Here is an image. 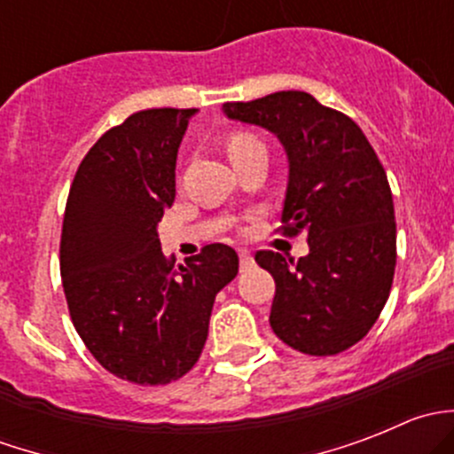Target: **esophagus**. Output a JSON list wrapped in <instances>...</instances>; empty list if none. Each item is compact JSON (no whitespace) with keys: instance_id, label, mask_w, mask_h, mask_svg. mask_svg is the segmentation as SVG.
<instances>
[{"instance_id":"34e87169","label":"esophagus","mask_w":454,"mask_h":454,"mask_svg":"<svg viewBox=\"0 0 454 454\" xmlns=\"http://www.w3.org/2000/svg\"><path fill=\"white\" fill-rule=\"evenodd\" d=\"M239 261H241V272H246V270H250L254 265V259H253V254L250 253H246V250H241L239 253Z\"/></svg>"}]
</instances>
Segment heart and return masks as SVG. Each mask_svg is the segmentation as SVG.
Listing matches in <instances>:
<instances>
[{
    "mask_svg": "<svg viewBox=\"0 0 454 454\" xmlns=\"http://www.w3.org/2000/svg\"><path fill=\"white\" fill-rule=\"evenodd\" d=\"M256 146H263V142L253 134H246V131H235V134L228 136L226 140V151L228 155H231V160L239 158V155H244L246 151L256 149Z\"/></svg>",
    "mask_w": 454,
    "mask_h": 454,
    "instance_id": "obj_1",
    "label": "heart"
}]
</instances>
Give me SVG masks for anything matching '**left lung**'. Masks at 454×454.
Masks as SVG:
<instances>
[{"label": "left lung", "instance_id": "left-lung-1", "mask_svg": "<svg viewBox=\"0 0 454 454\" xmlns=\"http://www.w3.org/2000/svg\"><path fill=\"white\" fill-rule=\"evenodd\" d=\"M231 121L268 129L287 155L281 223L308 235L299 261L261 250L277 283L270 327L292 349L333 356L367 336L395 272V213L387 173L367 136L308 91L223 103Z\"/></svg>", "mask_w": 454, "mask_h": 454}]
</instances>
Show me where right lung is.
Masks as SVG:
<instances>
[{"label": "right lung", "mask_w": 454, "mask_h": 454, "mask_svg": "<svg viewBox=\"0 0 454 454\" xmlns=\"http://www.w3.org/2000/svg\"><path fill=\"white\" fill-rule=\"evenodd\" d=\"M198 109H145L103 134L72 182L61 278L72 323L109 373L168 384L198 363L217 292L239 272L210 244L176 268L158 222L176 200L177 149Z\"/></svg>", "instance_id": "right-lung-1"}]
</instances>
